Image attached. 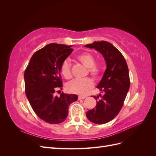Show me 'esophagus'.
Masks as SVG:
<instances>
[{
	"label": "esophagus",
	"instance_id": "34e87169",
	"mask_svg": "<svg viewBox=\"0 0 156 156\" xmlns=\"http://www.w3.org/2000/svg\"><path fill=\"white\" fill-rule=\"evenodd\" d=\"M87 97L86 96H79L78 97V99L79 100H83V99H85Z\"/></svg>",
	"mask_w": 156,
	"mask_h": 156
}]
</instances>
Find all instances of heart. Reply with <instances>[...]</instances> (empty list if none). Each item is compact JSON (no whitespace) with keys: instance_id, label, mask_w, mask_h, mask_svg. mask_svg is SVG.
<instances>
[{"instance_id":"1","label":"heart","mask_w":156,"mask_h":156,"mask_svg":"<svg viewBox=\"0 0 156 156\" xmlns=\"http://www.w3.org/2000/svg\"><path fill=\"white\" fill-rule=\"evenodd\" d=\"M77 60L84 66L88 68V72L94 79H99L101 76V67L100 65L95 64L94 56L90 53H84L77 56ZM71 64L69 59L63 61L60 67L61 73L66 79L72 77L71 72ZM94 87V82L91 79L86 78L83 80L73 79L69 82L66 85L67 90L71 93L79 94V95H86Z\"/></svg>"}]
</instances>
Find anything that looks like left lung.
Listing matches in <instances>:
<instances>
[{"label":"left lung","instance_id":"8db88e82","mask_svg":"<svg viewBox=\"0 0 156 156\" xmlns=\"http://www.w3.org/2000/svg\"><path fill=\"white\" fill-rule=\"evenodd\" d=\"M84 46L100 52L106 62V69L97 86L102 95L93 96L96 101L100 98L96 108L86 113L90 122L103 124L114 119L123 106L130 86L128 67L124 56L109 42L94 41Z\"/></svg>","mask_w":156,"mask_h":156}]
</instances>
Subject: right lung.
I'll return each instance as SVG.
<instances>
[{"label": "right lung", "instance_id": "add662e5", "mask_svg": "<svg viewBox=\"0 0 156 156\" xmlns=\"http://www.w3.org/2000/svg\"><path fill=\"white\" fill-rule=\"evenodd\" d=\"M72 45L50 44L32 55L24 74L25 93L34 112L40 119L51 124L66 120L71 103L77 101L75 94L55 96L62 89L60 67L72 53Z\"/></svg>", "mask_w": 156, "mask_h": 156}]
</instances>
